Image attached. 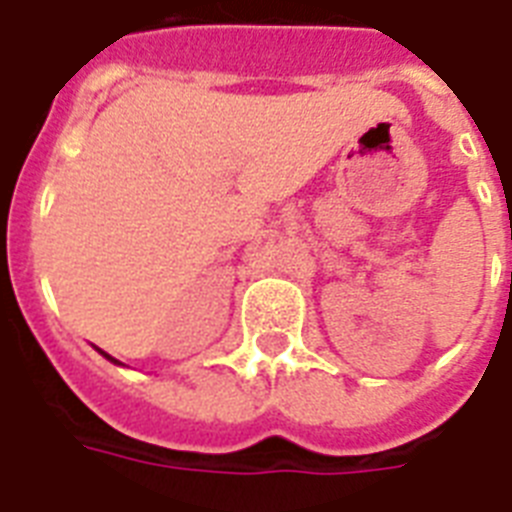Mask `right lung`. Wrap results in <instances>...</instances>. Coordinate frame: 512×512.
Returning <instances> with one entry per match:
<instances>
[{"label": "right lung", "instance_id": "right-lung-1", "mask_svg": "<svg viewBox=\"0 0 512 512\" xmlns=\"http://www.w3.org/2000/svg\"><path fill=\"white\" fill-rule=\"evenodd\" d=\"M99 353H102V356H107V353H105V351H99ZM107 359H110V361H115V359H113V356H107ZM115 364H118V361H115Z\"/></svg>", "mask_w": 512, "mask_h": 512}]
</instances>
